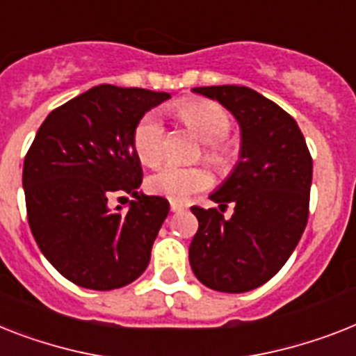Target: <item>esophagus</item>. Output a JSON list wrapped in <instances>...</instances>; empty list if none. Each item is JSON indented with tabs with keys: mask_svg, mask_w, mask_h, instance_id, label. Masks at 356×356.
<instances>
[{
	"mask_svg": "<svg viewBox=\"0 0 356 356\" xmlns=\"http://www.w3.org/2000/svg\"><path fill=\"white\" fill-rule=\"evenodd\" d=\"M185 209H187V205L180 204V202H175V200H172V202H171V211H172V213H181V211H185Z\"/></svg>",
	"mask_w": 356,
	"mask_h": 356,
	"instance_id": "esophagus-1",
	"label": "esophagus"
}]
</instances>
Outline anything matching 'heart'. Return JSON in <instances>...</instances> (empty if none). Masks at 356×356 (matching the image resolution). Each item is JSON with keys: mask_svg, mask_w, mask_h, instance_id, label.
<instances>
[{"mask_svg": "<svg viewBox=\"0 0 356 356\" xmlns=\"http://www.w3.org/2000/svg\"><path fill=\"white\" fill-rule=\"evenodd\" d=\"M176 114L185 127L202 140V158L218 172H229L236 163L238 151L225 140L231 118L225 108L211 99H181ZM132 145L142 163L160 165L165 156V125L156 113L143 114L132 132ZM211 185V175L204 167L167 165L147 180L151 193L175 202H184Z\"/></svg>", "mask_w": 356, "mask_h": 356, "instance_id": "heart-1", "label": "heart"}]
</instances>
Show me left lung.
I'll list each match as a JSON object with an SVG mask.
<instances>
[{"instance_id": "1", "label": "left lung", "mask_w": 356, "mask_h": 356, "mask_svg": "<svg viewBox=\"0 0 356 356\" xmlns=\"http://www.w3.org/2000/svg\"><path fill=\"white\" fill-rule=\"evenodd\" d=\"M193 92L216 99L242 129L240 161L211 195L218 209L193 205L198 218L189 248L193 273L222 293H245L271 280L307 225L313 158L291 114L249 87L216 85ZM229 203L235 213L225 219Z\"/></svg>"}]
</instances>
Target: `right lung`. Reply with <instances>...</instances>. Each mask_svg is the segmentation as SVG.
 <instances>
[{
  "mask_svg": "<svg viewBox=\"0 0 356 356\" xmlns=\"http://www.w3.org/2000/svg\"><path fill=\"white\" fill-rule=\"evenodd\" d=\"M171 96L98 85L54 108L23 163L32 236L60 275L79 287L111 291L147 269L169 202L138 193L143 180L132 132ZM114 192L137 198L127 213L108 209Z\"/></svg>",
  "mask_w": 356,
  "mask_h": 356,
  "instance_id": "right-lung-1",
  "label": "right lung"
}]
</instances>
